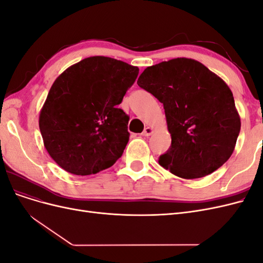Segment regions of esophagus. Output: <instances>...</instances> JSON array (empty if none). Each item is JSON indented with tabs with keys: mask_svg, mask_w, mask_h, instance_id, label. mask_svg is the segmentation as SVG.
I'll list each match as a JSON object with an SVG mask.
<instances>
[{
	"mask_svg": "<svg viewBox=\"0 0 263 263\" xmlns=\"http://www.w3.org/2000/svg\"><path fill=\"white\" fill-rule=\"evenodd\" d=\"M153 134H154V129L151 128V127H146V128L144 129V132L141 133L142 136H146V137L151 136V135H153Z\"/></svg>",
	"mask_w": 263,
	"mask_h": 263,
	"instance_id": "34e87169",
	"label": "esophagus"
}]
</instances>
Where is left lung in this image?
Listing matches in <instances>:
<instances>
[{"mask_svg":"<svg viewBox=\"0 0 263 263\" xmlns=\"http://www.w3.org/2000/svg\"><path fill=\"white\" fill-rule=\"evenodd\" d=\"M137 84L163 104L171 146L160 165L197 179L228 160L241 124L233 93L218 76L196 60L176 58L146 68Z\"/></svg>","mask_w":263,"mask_h":263,"instance_id":"1","label":"left lung"}]
</instances>
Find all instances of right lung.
<instances>
[{
  "instance_id": "add662e5",
  "label": "right lung",
  "mask_w": 263,
  "mask_h": 263,
  "mask_svg": "<svg viewBox=\"0 0 263 263\" xmlns=\"http://www.w3.org/2000/svg\"><path fill=\"white\" fill-rule=\"evenodd\" d=\"M139 69L95 55L55 79L39 114L45 148L59 166L90 176L112 166L129 140V117L118 108Z\"/></svg>"
}]
</instances>
